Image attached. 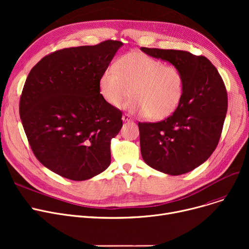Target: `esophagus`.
I'll use <instances>...</instances> for the list:
<instances>
[{"label": "esophagus", "instance_id": "obj_1", "mask_svg": "<svg viewBox=\"0 0 249 249\" xmlns=\"http://www.w3.org/2000/svg\"><path fill=\"white\" fill-rule=\"evenodd\" d=\"M122 120H123V121H125V122L131 121V120H132V117L130 116L129 114H126V113H125V114L122 116Z\"/></svg>", "mask_w": 249, "mask_h": 249}]
</instances>
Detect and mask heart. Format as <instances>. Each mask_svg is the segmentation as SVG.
Wrapping results in <instances>:
<instances>
[{
  "label": "heart",
  "instance_id": "obj_1",
  "mask_svg": "<svg viewBox=\"0 0 249 249\" xmlns=\"http://www.w3.org/2000/svg\"><path fill=\"white\" fill-rule=\"evenodd\" d=\"M185 86V76L178 67L140 51L124 54L117 64L108 65L99 78V90L105 101L120 107L132 89L134 98L128 108L152 121L166 119L178 110Z\"/></svg>",
  "mask_w": 249,
  "mask_h": 249
}]
</instances>
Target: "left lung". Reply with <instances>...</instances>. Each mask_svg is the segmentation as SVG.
<instances>
[{
  "instance_id": "obj_1",
  "label": "left lung",
  "mask_w": 249,
  "mask_h": 249,
  "mask_svg": "<svg viewBox=\"0 0 249 249\" xmlns=\"http://www.w3.org/2000/svg\"><path fill=\"white\" fill-rule=\"evenodd\" d=\"M146 54L178 67L185 76V95L178 110L155 123H138L142 159L161 173H189L216 149L227 113L223 80L203 55L175 49L141 47Z\"/></svg>"
}]
</instances>
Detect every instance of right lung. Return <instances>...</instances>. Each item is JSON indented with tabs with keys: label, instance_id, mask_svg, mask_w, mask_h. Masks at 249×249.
<instances>
[{
	"label": "right lung",
	"instance_id": "right-lung-1",
	"mask_svg": "<svg viewBox=\"0 0 249 249\" xmlns=\"http://www.w3.org/2000/svg\"><path fill=\"white\" fill-rule=\"evenodd\" d=\"M123 43L106 40L56 50L30 71L19 112L30 147L45 167L85 180L111 162V140L122 112L105 101L99 78Z\"/></svg>",
	"mask_w": 249,
	"mask_h": 249
}]
</instances>
